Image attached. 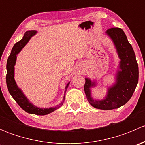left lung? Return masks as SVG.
<instances>
[{"label": "left lung", "instance_id": "1", "mask_svg": "<svg viewBox=\"0 0 145 145\" xmlns=\"http://www.w3.org/2000/svg\"><path fill=\"white\" fill-rule=\"evenodd\" d=\"M106 33L113 40L119 57V69L116 83L108 88L107 95L104 100H94L91 97L90 88L95 82L86 78L84 91L89 103L96 109L111 110L125 105L131 98L138 83L139 69L132 45L129 43L123 31L120 28H111Z\"/></svg>", "mask_w": 145, "mask_h": 145}]
</instances>
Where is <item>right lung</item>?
I'll return each instance as SVG.
<instances>
[{"mask_svg":"<svg viewBox=\"0 0 145 145\" xmlns=\"http://www.w3.org/2000/svg\"><path fill=\"white\" fill-rule=\"evenodd\" d=\"M36 33V31H27L24 33L22 39L16 43L13 46L11 53H10V56L8 57V61H7L6 83L10 94L11 95L12 97L14 98V100L17 102L19 106L23 110L27 112V113L32 114L46 115L60 107L63 105V102H61L57 106L49 108V109H40L37 106H35L33 104L29 102L27 97L23 94L22 90L17 87L16 82L14 81V65H15L16 59H17V55L25 46L26 44L29 42V40H30L31 38ZM69 84V83H68V84L67 85L65 89L68 88ZM66 90H65V92ZM64 99H65V96H64L63 101H64Z\"/></svg>","mask_w":145,"mask_h":145,"instance_id":"right-lung-1","label":"right lung"}]
</instances>
